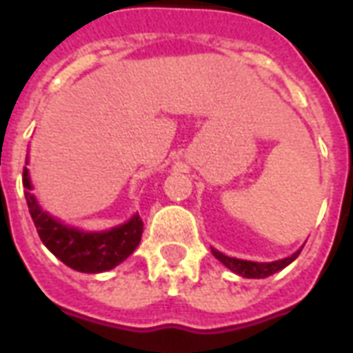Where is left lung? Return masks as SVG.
<instances>
[{
	"instance_id": "1",
	"label": "left lung",
	"mask_w": 353,
	"mask_h": 353,
	"mask_svg": "<svg viewBox=\"0 0 353 353\" xmlns=\"http://www.w3.org/2000/svg\"><path fill=\"white\" fill-rule=\"evenodd\" d=\"M217 259L221 261L223 265L230 268L232 272L240 274V276H244V278H266V276H270V274L278 272L281 268H285L289 263H293V261L299 257V253H293L291 257H285V259L281 261H274V263H253V261H242V259H234V257H227V255H223V253L215 252L212 250Z\"/></svg>"
}]
</instances>
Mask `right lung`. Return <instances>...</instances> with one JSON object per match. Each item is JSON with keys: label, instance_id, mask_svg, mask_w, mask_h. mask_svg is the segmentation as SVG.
<instances>
[{"label": "right lung", "instance_id": "right-lung-1", "mask_svg": "<svg viewBox=\"0 0 353 353\" xmlns=\"http://www.w3.org/2000/svg\"><path fill=\"white\" fill-rule=\"evenodd\" d=\"M22 185L26 187L24 196L28 210L41 242L73 270L88 274L111 270L138 248L143 232V221L139 215H134L128 223L105 232H83L64 227L37 206L34 194L30 192L32 185L26 168L22 172Z\"/></svg>", "mask_w": 353, "mask_h": 353}]
</instances>
